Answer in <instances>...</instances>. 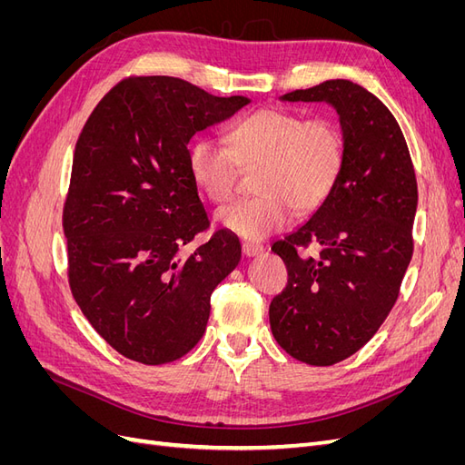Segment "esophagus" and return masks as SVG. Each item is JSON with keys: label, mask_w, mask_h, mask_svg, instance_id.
Listing matches in <instances>:
<instances>
[{"label": "esophagus", "mask_w": 465, "mask_h": 465, "mask_svg": "<svg viewBox=\"0 0 465 465\" xmlns=\"http://www.w3.org/2000/svg\"><path fill=\"white\" fill-rule=\"evenodd\" d=\"M263 252V246L258 244V242H242V254L246 258H252V256H258Z\"/></svg>", "instance_id": "obj_1"}]
</instances>
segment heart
I'll return each instance as SVG.
<instances>
[{
  "instance_id": "heart-1",
  "label": "heart",
  "mask_w": 465,
  "mask_h": 465,
  "mask_svg": "<svg viewBox=\"0 0 465 465\" xmlns=\"http://www.w3.org/2000/svg\"><path fill=\"white\" fill-rule=\"evenodd\" d=\"M229 147L195 139L188 151L190 174L211 202L224 203L236 192L241 168L256 171L252 200L217 211L223 229L248 241L283 229L297 213H312L335 190L345 166V135L328 116L262 108L236 120L227 132Z\"/></svg>"
}]
</instances>
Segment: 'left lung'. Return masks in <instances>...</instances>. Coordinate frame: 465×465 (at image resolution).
Here are the masks:
<instances>
[{"instance_id":"left-lung-1","label":"left lung","mask_w":465,"mask_h":465,"mask_svg":"<svg viewBox=\"0 0 465 465\" xmlns=\"http://www.w3.org/2000/svg\"><path fill=\"white\" fill-rule=\"evenodd\" d=\"M281 101L331 104L345 135L335 190L272 246L289 272L270 304L275 341L297 361L330 367L357 353L398 301L413 256L415 168L396 118L357 83L323 81ZM311 243L319 256L302 257L300 248Z\"/></svg>"}]
</instances>
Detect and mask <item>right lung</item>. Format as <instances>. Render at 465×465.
<instances>
[{
    "instance_id": "add662e5",
    "label": "right lung",
    "mask_w": 465,
    "mask_h": 465,
    "mask_svg": "<svg viewBox=\"0 0 465 465\" xmlns=\"http://www.w3.org/2000/svg\"><path fill=\"white\" fill-rule=\"evenodd\" d=\"M248 103L178 77H128L83 125L62 219L67 279L81 312L124 357H184L205 331L211 292L241 262V242L223 229L188 256L180 250L209 229L190 139Z\"/></svg>"
}]
</instances>
